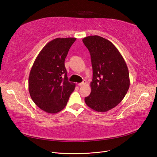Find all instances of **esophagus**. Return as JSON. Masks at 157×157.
Listing matches in <instances>:
<instances>
[{
	"mask_svg": "<svg viewBox=\"0 0 157 157\" xmlns=\"http://www.w3.org/2000/svg\"><path fill=\"white\" fill-rule=\"evenodd\" d=\"M86 84V80H84L82 82L78 83V86H84V85H85Z\"/></svg>",
	"mask_w": 157,
	"mask_h": 157,
	"instance_id": "1",
	"label": "esophagus"
}]
</instances>
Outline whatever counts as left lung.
<instances>
[{"instance_id": "8db88e82", "label": "left lung", "mask_w": 157, "mask_h": 157, "mask_svg": "<svg viewBox=\"0 0 157 157\" xmlns=\"http://www.w3.org/2000/svg\"><path fill=\"white\" fill-rule=\"evenodd\" d=\"M82 41L90 52L93 69L91 93L84 101L94 111L106 112L126 96L130 86L128 69L111 42L97 35L85 37Z\"/></svg>"}]
</instances>
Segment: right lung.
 I'll return each instance as SVG.
<instances>
[{
	"instance_id": "obj_1",
	"label": "right lung",
	"mask_w": 157,
	"mask_h": 157,
	"mask_svg": "<svg viewBox=\"0 0 157 157\" xmlns=\"http://www.w3.org/2000/svg\"><path fill=\"white\" fill-rule=\"evenodd\" d=\"M76 38H57L47 43L35 59L29 77L32 100L42 110L57 113L67 105L75 84L68 81L65 59Z\"/></svg>"
}]
</instances>
